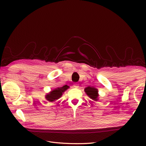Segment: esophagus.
I'll list each match as a JSON object with an SVG mask.
<instances>
[{"label":"esophagus","instance_id":"esophagus-1","mask_svg":"<svg viewBox=\"0 0 146 146\" xmlns=\"http://www.w3.org/2000/svg\"><path fill=\"white\" fill-rule=\"evenodd\" d=\"M79 85L78 83H75L74 84L73 87H74V88H79Z\"/></svg>","mask_w":146,"mask_h":146}]
</instances>
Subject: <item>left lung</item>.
Masks as SVG:
<instances>
[{
	"mask_svg": "<svg viewBox=\"0 0 146 146\" xmlns=\"http://www.w3.org/2000/svg\"><path fill=\"white\" fill-rule=\"evenodd\" d=\"M85 92L86 94L94 101H98V90L96 88L94 87L88 86L85 89Z\"/></svg>",
	"mask_w": 146,
	"mask_h": 146,
	"instance_id": "1",
	"label": "left lung"
}]
</instances>
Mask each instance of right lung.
Wrapping results in <instances>:
<instances>
[{
  "label": "right lung",
  "instance_id": "obj_1",
  "mask_svg": "<svg viewBox=\"0 0 146 146\" xmlns=\"http://www.w3.org/2000/svg\"><path fill=\"white\" fill-rule=\"evenodd\" d=\"M69 87L67 85H65L63 87L57 88L55 89L51 90L49 94L45 96V98L47 100L50 102H53L57 99H59L63 95V93L65 92Z\"/></svg>",
  "mask_w": 146,
  "mask_h": 146
}]
</instances>
